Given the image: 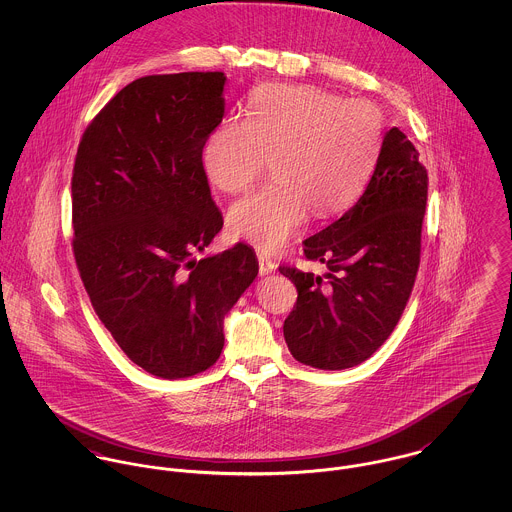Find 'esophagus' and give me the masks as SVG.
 <instances>
[{
  "label": "esophagus",
  "instance_id": "34e87169",
  "mask_svg": "<svg viewBox=\"0 0 512 512\" xmlns=\"http://www.w3.org/2000/svg\"><path fill=\"white\" fill-rule=\"evenodd\" d=\"M258 266H260V276H268L276 272V264L266 256H258Z\"/></svg>",
  "mask_w": 512,
  "mask_h": 512
}]
</instances>
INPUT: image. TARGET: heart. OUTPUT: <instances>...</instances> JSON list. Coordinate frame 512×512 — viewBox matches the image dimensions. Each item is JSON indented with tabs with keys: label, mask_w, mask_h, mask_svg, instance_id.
<instances>
[{
	"label": "heart",
	"mask_w": 512,
	"mask_h": 512,
	"mask_svg": "<svg viewBox=\"0 0 512 512\" xmlns=\"http://www.w3.org/2000/svg\"><path fill=\"white\" fill-rule=\"evenodd\" d=\"M382 134V112L368 100H343L309 84L260 88L248 102L246 122L226 118L203 146L207 179L230 195L250 189L272 161L274 183L230 209L228 232L276 252L311 211L341 213L365 187Z\"/></svg>",
	"instance_id": "heart-1"
}]
</instances>
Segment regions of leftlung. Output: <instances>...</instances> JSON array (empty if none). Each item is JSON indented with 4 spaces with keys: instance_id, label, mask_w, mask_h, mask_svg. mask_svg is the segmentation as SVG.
I'll return each mask as SVG.
<instances>
[{
    "instance_id": "8db88e82",
    "label": "left lung",
    "mask_w": 512,
    "mask_h": 512,
    "mask_svg": "<svg viewBox=\"0 0 512 512\" xmlns=\"http://www.w3.org/2000/svg\"><path fill=\"white\" fill-rule=\"evenodd\" d=\"M428 171L404 132L384 134L359 201L321 232L303 254L327 266L321 276L280 266L297 288L284 321L295 361L321 370L361 365L390 337L414 288Z\"/></svg>"
}]
</instances>
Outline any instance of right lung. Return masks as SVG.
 I'll return each instance as SVG.
<instances>
[{
    "instance_id": "obj_1",
    "label": "right lung",
    "mask_w": 512,
    "mask_h": 512,
    "mask_svg": "<svg viewBox=\"0 0 512 512\" xmlns=\"http://www.w3.org/2000/svg\"><path fill=\"white\" fill-rule=\"evenodd\" d=\"M224 73L151 74L90 122L73 169V250L92 307L130 361L159 378L215 365L222 323L258 276L250 246L201 258L222 228L203 146Z\"/></svg>"
}]
</instances>
